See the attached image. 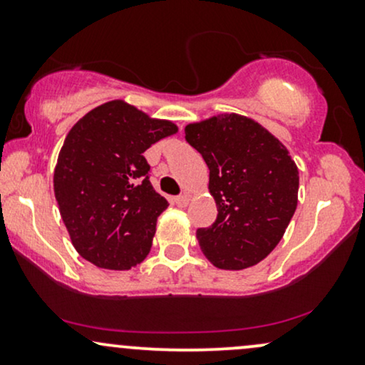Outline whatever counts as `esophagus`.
<instances>
[{
	"label": "esophagus",
	"instance_id": "esophagus-1",
	"mask_svg": "<svg viewBox=\"0 0 365 365\" xmlns=\"http://www.w3.org/2000/svg\"><path fill=\"white\" fill-rule=\"evenodd\" d=\"M188 200H190V197H188L187 194H183V195H178V197H175V204H177L178 207H187Z\"/></svg>",
	"mask_w": 365,
	"mask_h": 365
}]
</instances>
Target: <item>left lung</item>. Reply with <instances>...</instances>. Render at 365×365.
Here are the masks:
<instances>
[{"instance_id": "8db88e82", "label": "left lung", "mask_w": 365, "mask_h": 365, "mask_svg": "<svg viewBox=\"0 0 365 365\" xmlns=\"http://www.w3.org/2000/svg\"><path fill=\"white\" fill-rule=\"evenodd\" d=\"M185 139L209 168L216 221L197 230L206 257L220 269L255 266L279 244L297 209L299 170L262 125L237 113L188 123Z\"/></svg>"}]
</instances>
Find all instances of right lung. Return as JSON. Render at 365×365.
I'll use <instances>...</instances> for the list:
<instances>
[{
  "label": "right lung",
  "instance_id": "right-lung-1",
  "mask_svg": "<svg viewBox=\"0 0 365 365\" xmlns=\"http://www.w3.org/2000/svg\"><path fill=\"white\" fill-rule=\"evenodd\" d=\"M178 132L115 99L82 116L58 154L53 185L70 240L86 261L130 269L148 257L158 216L168 207L149 182L144 153Z\"/></svg>",
  "mask_w": 365,
  "mask_h": 365
}]
</instances>
